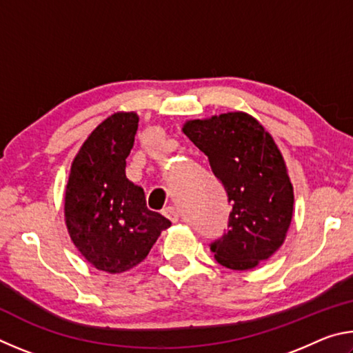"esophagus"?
<instances>
[{
  "label": "esophagus",
  "instance_id": "obj_1",
  "mask_svg": "<svg viewBox=\"0 0 353 353\" xmlns=\"http://www.w3.org/2000/svg\"><path fill=\"white\" fill-rule=\"evenodd\" d=\"M163 214L171 221V223H177V221H179V212H177L176 207L170 205V207L163 208Z\"/></svg>",
  "mask_w": 353,
  "mask_h": 353
}]
</instances>
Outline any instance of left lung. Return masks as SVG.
<instances>
[{"mask_svg": "<svg viewBox=\"0 0 353 353\" xmlns=\"http://www.w3.org/2000/svg\"><path fill=\"white\" fill-rule=\"evenodd\" d=\"M183 134L208 157L232 205L224 234L210 244L229 270H252L282 246L292 218V185L282 154L248 113L185 123Z\"/></svg>", "mask_w": 353, "mask_h": 353, "instance_id": "1", "label": "left lung"}]
</instances>
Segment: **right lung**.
I'll use <instances>...</instances> for the list:
<instances>
[{
    "label": "right lung",
    "mask_w": 353,
    "mask_h": 353,
    "mask_svg": "<svg viewBox=\"0 0 353 353\" xmlns=\"http://www.w3.org/2000/svg\"><path fill=\"white\" fill-rule=\"evenodd\" d=\"M139 117L115 113L77 152L65 190V223L74 246L97 270L128 271L148 256L171 221L146 207L145 191L126 177Z\"/></svg>",
    "instance_id": "right-lung-1"
}]
</instances>
